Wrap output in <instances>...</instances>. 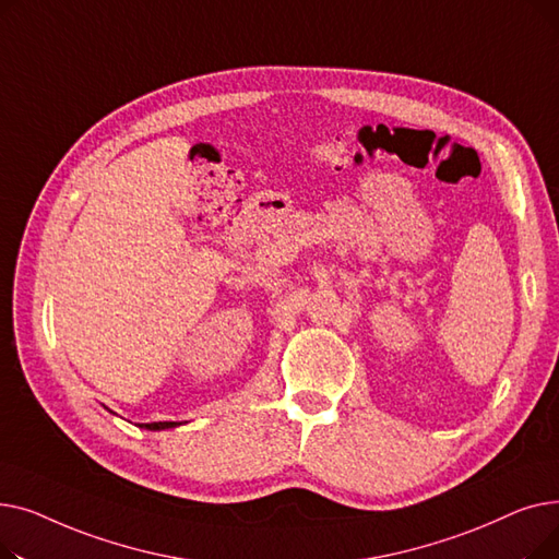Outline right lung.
<instances>
[{"instance_id":"obj_1","label":"right lung","mask_w":559,"mask_h":559,"mask_svg":"<svg viewBox=\"0 0 559 559\" xmlns=\"http://www.w3.org/2000/svg\"><path fill=\"white\" fill-rule=\"evenodd\" d=\"M179 424L176 421H154V424H140V428H146V430H165V428H176Z\"/></svg>"}]
</instances>
